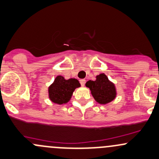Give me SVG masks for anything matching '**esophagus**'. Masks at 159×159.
Returning <instances> with one entry per match:
<instances>
[{"mask_svg":"<svg viewBox=\"0 0 159 159\" xmlns=\"http://www.w3.org/2000/svg\"><path fill=\"white\" fill-rule=\"evenodd\" d=\"M85 82H86L85 79H81V80H80V84H81V85H82V86H84V85L85 84Z\"/></svg>","mask_w":159,"mask_h":159,"instance_id":"obj_1","label":"esophagus"}]
</instances>
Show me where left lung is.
Wrapping results in <instances>:
<instances>
[{
	"label": "left lung",
	"instance_id": "obj_1",
	"mask_svg": "<svg viewBox=\"0 0 159 159\" xmlns=\"http://www.w3.org/2000/svg\"><path fill=\"white\" fill-rule=\"evenodd\" d=\"M86 87L90 88L93 98L99 103H107L116 98L114 84L110 82L104 74L98 75L95 81H87Z\"/></svg>",
	"mask_w": 159,
	"mask_h": 159
}]
</instances>
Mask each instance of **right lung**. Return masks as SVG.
<instances>
[{
  "label": "right lung",
  "mask_w": 159,
  "mask_h": 159,
  "mask_svg": "<svg viewBox=\"0 0 159 159\" xmlns=\"http://www.w3.org/2000/svg\"><path fill=\"white\" fill-rule=\"evenodd\" d=\"M80 87L79 81L75 78L66 80L62 76H57L54 83L49 88V98L58 104H63L69 101L73 91Z\"/></svg>",
  "instance_id": "add662e5"
}]
</instances>
